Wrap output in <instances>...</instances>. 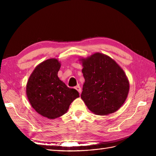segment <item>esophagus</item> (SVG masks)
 <instances>
[{"label": "esophagus", "mask_w": 156, "mask_h": 156, "mask_svg": "<svg viewBox=\"0 0 156 156\" xmlns=\"http://www.w3.org/2000/svg\"><path fill=\"white\" fill-rule=\"evenodd\" d=\"M75 89L79 92V93L80 94V92H81V88H80V86H76V87H75Z\"/></svg>", "instance_id": "esophagus-1"}]
</instances>
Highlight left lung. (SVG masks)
<instances>
[{
	"label": "left lung",
	"instance_id": "obj_1",
	"mask_svg": "<svg viewBox=\"0 0 156 156\" xmlns=\"http://www.w3.org/2000/svg\"><path fill=\"white\" fill-rule=\"evenodd\" d=\"M85 82L81 98L98 115L113 113L127 97L129 84L124 71L108 56L96 53L82 59Z\"/></svg>",
	"mask_w": 156,
	"mask_h": 156
}]
</instances>
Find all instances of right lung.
Instances as JSON below:
<instances>
[{
	"mask_svg": "<svg viewBox=\"0 0 156 156\" xmlns=\"http://www.w3.org/2000/svg\"><path fill=\"white\" fill-rule=\"evenodd\" d=\"M60 66L57 59L43 62L32 72L26 88L32 107L48 119L65 114L72 102L79 97L77 90L68 88L59 79L58 72Z\"/></svg>",
	"mask_w": 156,
	"mask_h": 156,
	"instance_id": "add662e5",
	"label": "right lung"
}]
</instances>
